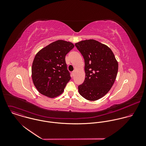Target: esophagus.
Here are the masks:
<instances>
[{
	"label": "esophagus",
	"mask_w": 146,
	"mask_h": 146,
	"mask_svg": "<svg viewBox=\"0 0 146 146\" xmlns=\"http://www.w3.org/2000/svg\"><path fill=\"white\" fill-rule=\"evenodd\" d=\"M75 74V71H74L72 72V76H74Z\"/></svg>",
	"instance_id": "esophagus-1"
}]
</instances>
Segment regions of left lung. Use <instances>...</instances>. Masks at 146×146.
Returning <instances> with one entry per match:
<instances>
[{
  "label": "left lung",
  "instance_id": "obj_1",
  "mask_svg": "<svg viewBox=\"0 0 146 146\" xmlns=\"http://www.w3.org/2000/svg\"><path fill=\"white\" fill-rule=\"evenodd\" d=\"M83 56L85 78L78 86L80 94L89 101H96L106 95L114 83L118 63L110 48L93 39L76 43Z\"/></svg>",
  "mask_w": 146,
  "mask_h": 146
}]
</instances>
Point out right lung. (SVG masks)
Returning <instances> with one entry per match:
<instances>
[{
	"label": "right lung",
	"instance_id": "right-lung-1",
	"mask_svg": "<svg viewBox=\"0 0 146 146\" xmlns=\"http://www.w3.org/2000/svg\"><path fill=\"white\" fill-rule=\"evenodd\" d=\"M74 47L72 42L59 40L49 44L36 54L32 65V79L42 95L54 98L62 93L71 79L65 57Z\"/></svg>",
	"mask_w": 146,
	"mask_h": 146
}]
</instances>
